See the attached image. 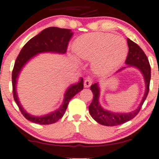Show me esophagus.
Instances as JSON below:
<instances>
[{
  "label": "esophagus",
  "mask_w": 159,
  "mask_h": 159,
  "mask_svg": "<svg viewBox=\"0 0 159 159\" xmlns=\"http://www.w3.org/2000/svg\"><path fill=\"white\" fill-rule=\"evenodd\" d=\"M92 82H93V80L91 79V78H90V77H88V78H85L84 82V87H85V88H89V87L91 85V84H92Z\"/></svg>",
  "instance_id": "34e87169"
}]
</instances>
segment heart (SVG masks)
Masks as SVG:
<instances>
[{"mask_svg":"<svg viewBox=\"0 0 159 159\" xmlns=\"http://www.w3.org/2000/svg\"><path fill=\"white\" fill-rule=\"evenodd\" d=\"M75 52L80 58L91 60L97 74L105 75L117 68L126 59L128 46L120 36L111 33H92L84 34L75 40ZM78 61L76 57H73Z\"/></svg>","mask_w":159,"mask_h":159,"instance_id":"b5f03b06","label":"heart"}]
</instances>
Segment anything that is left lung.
<instances>
[{
    "mask_svg": "<svg viewBox=\"0 0 159 159\" xmlns=\"http://www.w3.org/2000/svg\"><path fill=\"white\" fill-rule=\"evenodd\" d=\"M127 43L129 46V52L126 58V63L128 66H135L141 71L144 76L146 81V92L144 97L142 100L141 103L139 107L129 113H112L108 110L103 109L99 103L100 88L98 84H93L91 86V90L93 93V100L91 104L89 105V112L93 119L96 120L100 124L107 126H114L121 125L126 123L129 120L133 119L139 113L141 110L143 103L146 101L147 95L149 91L150 79H151V67L148 58L143 52V50L129 39H127ZM122 68V69H123ZM121 69H120V71Z\"/></svg>",
    "mask_w": 159,
    "mask_h": 159,
    "instance_id": "8db88e82",
    "label": "left lung"
}]
</instances>
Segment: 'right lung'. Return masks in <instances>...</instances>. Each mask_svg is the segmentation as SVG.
<instances>
[{"instance_id":"add662e5","label":"right lung","mask_w":159,"mask_h":159,"mask_svg":"<svg viewBox=\"0 0 159 159\" xmlns=\"http://www.w3.org/2000/svg\"><path fill=\"white\" fill-rule=\"evenodd\" d=\"M73 33L71 30L62 29L58 27H49L43 30L41 33L36 35L31 39H30L24 46L22 48L20 54L18 55L12 71V85L13 94L14 101L17 104L18 107L20 110L21 113L26 119L35 123L40 125H49L57 122L61 119L66 113L70 100L76 93L81 91L84 88L83 78L80 80L78 84L71 85L65 93V98L63 103L56 111L43 116H33L28 114L22 106L20 103L17 98V93L16 91V79L21 68L26 64L28 60L30 59L33 56L40 52H52L66 53L68 42L72 36Z\"/></svg>"}]
</instances>
